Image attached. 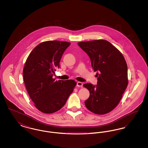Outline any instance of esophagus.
Segmentation results:
<instances>
[{"label":"esophagus","instance_id":"34e87169","mask_svg":"<svg viewBox=\"0 0 148 148\" xmlns=\"http://www.w3.org/2000/svg\"><path fill=\"white\" fill-rule=\"evenodd\" d=\"M77 87H82L83 83L82 82H77Z\"/></svg>","mask_w":148,"mask_h":148}]
</instances>
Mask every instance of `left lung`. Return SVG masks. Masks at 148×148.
<instances>
[{
    "label": "left lung",
    "mask_w": 148,
    "mask_h": 148,
    "mask_svg": "<svg viewBox=\"0 0 148 148\" xmlns=\"http://www.w3.org/2000/svg\"><path fill=\"white\" fill-rule=\"evenodd\" d=\"M77 44L89 56L92 69L97 71V85H83L90 92L85 105L97 114L109 113L118 106L128 84L126 61L119 51L107 40L82 42Z\"/></svg>",
    "instance_id": "1"
}]
</instances>
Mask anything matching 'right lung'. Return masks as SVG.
Wrapping results in <instances>:
<instances>
[{
  "instance_id": "1",
  "label": "right lung",
  "mask_w": 148,
  "mask_h": 148,
  "mask_svg": "<svg viewBox=\"0 0 148 148\" xmlns=\"http://www.w3.org/2000/svg\"><path fill=\"white\" fill-rule=\"evenodd\" d=\"M66 42L47 41L38 45L30 53L23 69V78L29 95L35 107L46 114L60 110L73 92V80H55L53 76L64 51Z\"/></svg>"
}]
</instances>
